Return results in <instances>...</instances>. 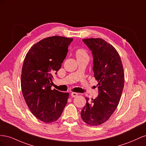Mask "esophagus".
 <instances>
[{
	"label": "esophagus",
	"instance_id": "obj_1",
	"mask_svg": "<svg viewBox=\"0 0 146 146\" xmlns=\"http://www.w3.org/2000/svg\"><path fill=\"white\" fill-rule=\"evenodd\" d=\"M77 96H78V93H77V92H72L71 93V96L72 97V98H76V97H77Z\"/></svg>",
	"mask_w": 146,
	"mask_h": 146
}]
</instances>
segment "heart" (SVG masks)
<instances>
[{
    "instance_id": "b5f03b06",
    "label": "heart",
    "mask_w": 146,
    "mask_h": 146,
    "mask_svg": "<svg viewBox=\"0 0 146 146\" xmlns=\"http://www.w3.org/2000/svg\"><path fill=\"white\" fill-rule=\"evenodd\" d=\"M76 58L78 60H87L89 61L90 56L87 50L84 48H80L76 52Z\"/></svg>"
}]
</instances>
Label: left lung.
I'll return each mask as SVG.
<instances>
[{"label": "left lung", "instance_id": "8db88e82", "mask_svg": "<svg viewBox=\"0 0 146 146\" xmlns=\"http://www.w3.org/2000/svg\"><path fill=\"white\" fill-rule=\"evenodd\" d=\"M92 50L94 77L98 82L99 96L86 104L81 111L83 121L91 126L107 121L115 111L124 85V73L118 52L112 45L102 38L83 39Z\"/></svg>", "mask_w": 146, "mask_h": 146}]
</instances>
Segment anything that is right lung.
I'll return each mask as SVG.
<instances>
[{"instance_id":"1","label":"right lung","mask_w":146,"mask_h":146,"mask_svg":"<svg viewBox=\"0 0 146 146\" xmlns=\"http://www.w3.org/2000/svg\"><path fill=\"white\" fill-rule=\"evenodd\" d=\"M73 40L60 36L42 39L30 48L22 69L21 90L30 111L39 120L50 123L62 114L68 92L51 90L53 74L61 68Z\"/></svg>"}]
</instances>
